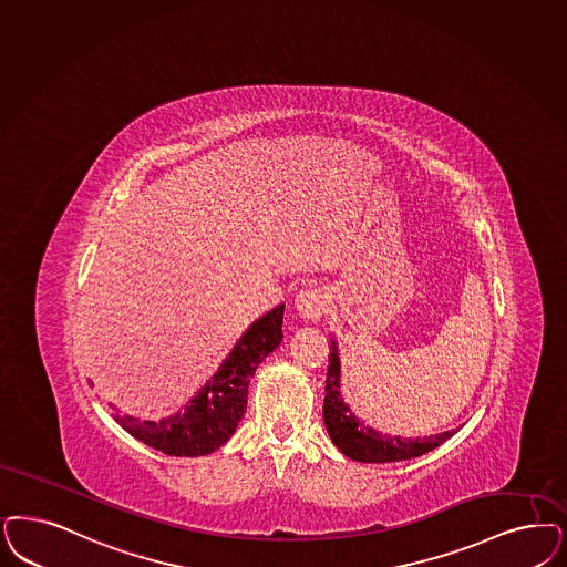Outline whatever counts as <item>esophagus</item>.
<instances>
[{
  "label": "esophagus",
  "mask_w": 567,
  "mask_h": 567,
  "mask_svg": "<svg viewBox=\"0 0 567 567\" xmlns=\"http://www.w3.org/2000/svg\"><path fill=\"white\" fill-rule=\"evenodd\" d=\"M295 308L299 316L308 320H318L329 308V295L320 287H308L295 297Z\"/></svg>",
  "instance_id": "34e87169"
}]
</instances>
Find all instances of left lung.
<instances>
[{
    "label": "left lung",
    "instance_id": "1",
    "mask_svg": "<svg viewBox=\"0 0 567 567\" xmlns=\"http://www.w3.org/2000/svg\"><path fill=\"white\" fill-rule=\"evenodd\" d=\"M331 353H329V369H327V395H324V425L331 435L332 444L341 450L346 456L360 463H395L409 461L414 456L427 454L430 450L437 449L450 440L456 431H444L430 437H400L364 425L343 402L341 398V364L337 343L331 339Z\"/></svg>",
    "mask_w": 567,
    "mask_h": 567
}]
</instances>
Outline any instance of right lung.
<instances>
[{
	"label": "right lung",
	"instance_id": "add662e5",
	"mask_svg": "<svg viewBox=\"0 0 567 567\" xmlns=\"http://www.w3.org/2000/svg\"><path fill=\"white\" fill-rule=\"evenodd\" d=\"M282 313L285 306L280 303L257 318L184 411L161 421H142L113 412L115 421L146 446L169 456H205L224 446L247 411L255 369L282 341Z\"/></svg>",
	"mask_w": 567,
	"mask_h": 567
}]
</instances>
